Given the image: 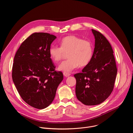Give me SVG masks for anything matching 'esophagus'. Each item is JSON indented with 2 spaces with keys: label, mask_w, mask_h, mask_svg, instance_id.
I'll use <instances>...</instances> for the list:
<instances>
[{
  "label": "esophagus",
  "mask_w": 133,
  "mask_h": 133,
  "mask_svg": "<svg viewBox=\"0 0 133 133\" xmlns=\"http://www.w3.org/2000/svg\"><path fill=\"white\" fill-rule=\"evenodd\" d=\"M63 74H64V75L65 76V77H68V76H69L70 75V74L69 73V72H64Z\"/></svg>",
  "instance_id": "1"
}]
</instances>
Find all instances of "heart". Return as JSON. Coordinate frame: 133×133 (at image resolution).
<instances>
[{"label":"heart","mask_w":133,"mask_h":133,"mask_svg":"<svg viewBox=\"0 0 133 133\" xmlns=\"http://www.w3.org/2000/svg\"><path fill=\"white\" fill-rule=\"evenodd\" d=\"M60 47L51 46L49 49L50 58L55 63L62 61L68 53L67 60L58 66L59 70L69 72L79 65H87L91 61L94 49L92 43L74 35L66 36L60 41Z\"/></svg>","instance_id":"1"}]
</instances>
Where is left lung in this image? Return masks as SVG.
Returning a JSON list of instances; mask_svg holds the SVG:
<instances>
[{
  "instance_id": "left-lung-1",
  "label": "left lung",
  "mask_w": 133,
  "mask_h": 133,
  "mask_svg": "<svg viewBox=\"0 0 133 133\" xmlns=\"http://www.w3.org/2000/svg\"><path fill=\"white\" fill-rule=\"evenodd\" d=\"M95 38L91 62L74 75L76 95L85 105H97L104 102L114 87L117 69L112 47L100 32L92 29Z\"/></svg>"
}]
</instances>
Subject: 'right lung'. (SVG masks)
I'll return each instance as SVG.
<instances>
[{
    "mask_svg": "<svg viewBox=\"0 0 133 133\" xmlns=\"http://www.w3.org/2000/svg\"><path fill=\"white\" fill-rule=\"evenodd\" d=\"M56 36L34 32L21 44L14 59L12 78L22 98L29 105L42 109L53 101L63 79L62 71L55 70L49 49Z\"/></svg>",
    "mask_w": 133,
    "mask_h": 133,
    "instance_id": "1",
    "label": "right lung"
}]
</instances>
